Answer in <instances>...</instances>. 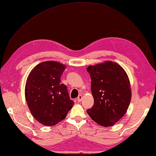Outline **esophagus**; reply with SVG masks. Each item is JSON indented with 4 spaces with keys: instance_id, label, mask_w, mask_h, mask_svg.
<instances>
[{
    "instance_id": "34e87169",
    "label": "esophagus",
    "mask_w": 156,
    "mask_h": 156,
    "mask_svg": "<svg viewBox=\"0 0 156 156\" xmlns=\"http://www.w3.org/2000/svg\"><path fill=\"white\" fill-rule=\"evenodd\" d=\"M82 98H83L82 95H79L78 96V98H77V101H78V102H80V101H81V100H82Z\"/></svg>"
}]
</instances>
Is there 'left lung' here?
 <instances>
[{
    "mask_svg": "<svg viewBox=\"0 0 156 156\" xmlns=\"http://www.w3.org/2000/svg\"><path fill=\"white\" fill-rule=\"evenodd\" d=\"M87 71L94 99V105L87 113L99 125L112 126L125 115L129 105L131 89L128 75L122 66L112 61L90 65Z\"/></svg>",
    "mask_w": 156,
    "mask_h": 156,
    "instance_id": "obj_1",
    "label": "left lung"
}]
</instances>
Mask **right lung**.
Instances as JSON below:
<instances>
[{
	"instance_id": "1",
	"label": "right lung",
	"mask_w": 156,
	"mask_h": 156,
	"mask_svg": "<svg viewBox=\"0 0 156 156\" xmlns=\"http://www.w3.org/2000/svg\"><path fill=\"white\" fill-rule=\"evenodd\" d=\"M66 66L55 61H44L34 67L27 79L25 99L34 118L53 126L63 120L74 105L61 77Z\"/></svg>"
}]
</instances>
